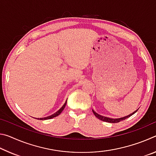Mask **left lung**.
<instances>
[{"label":"left lung","mask_w":156,"mask_h":156,"mask_svg":"<svg viewBox=\"0 0 156 156\" xmlns=\"http://www.w3.org/2000/svg\"><path fill=\"white\" fill-rule=\"evenodd\" d=\"M138 109H137V110H136L135 112H133V113H131V114H129L128 115H126V116H125V117L120 118H108V117H106V116H102L101 115L98 114V113H96L94 110H92V112H93L94 114L95 115V116H96L97 118H98V119L101 120L102 121H104V122H110V123H116V122H120V121L124 120L126 119V118H129V117H130V116H131L132 115H133L134 113L138 112Z\"/></svg>","instance_id":"obj_1"}]
</instances>
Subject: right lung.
<instances>
[{
    "instance_id": "obj_1",
    "label": "right lung",
    "mask_w": 156,
    "mask_h": 156,
    "mask_svg": "<svg viewBox=\"0 0 156 156\" xmlns=\"http://www.w3.org/2000/svg\"><path fill=\"white\" fill-rule=\"evenodd\" d=\"M67 100H66V102H65V104L63 105V106L60 108V109L58 111V112H56L55 113H54V114H52L51 115L49 116H47V117H45V118H38V120H49V119H51V118H54V117H56V116H58V115H60V113H61V112L63 111V109H65V107L66 106V104H67Z\"/></svg>"
}]
</instances>
